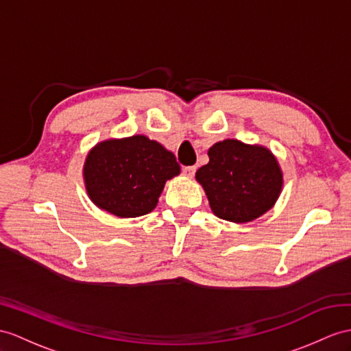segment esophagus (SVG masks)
Masks as SVG:
<instances>
[{"label":"esophagus","mask_w":351,"mask_h":351,"mask_svg":"<svg viewBox=\"0 0 351 351\" xmlns=\"http://www.w3.org/2000/svg\"><path fill=\"white\" fill-rule=\"evenodd\" d=\"M195 173H196V167L195 165H192V167H184L183 168V174L184 176H187V177H193L195 176Z\"/></svg>","instance_id":"34e87169"}]
</instances>
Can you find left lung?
<instances>
[{
    "mask_svg": "<svg viewBox=\"0 0 351 351\" xmlns=\"http://www.w3.org/2000/svg\"><path fill=\"white\" fill-rule=\"evenodd\" d=\"M208 164L196 171V180L217 217L244 223L274 205L283 176L268 149L225 140L208 150Z\"/></svg>",
    "mask_w": 351,
    "mask_h": 351,
    "instance_id": "obj_1",
    "label": "left lung"
}]
</instances>
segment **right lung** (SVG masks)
<instances>
[{
  "label": "right lung",
  "instance_id": "obj_1",
  "mask_svg": "<svg viewBox=\"0 0 351 351\" xmlns=\"http://www.w3.org/2000/svg\"><path fill=\"white\" fill-rule=\"evenodd\" d=\"M178 173L173 153L144 135L97 144L83 169L89 198L117 217L147 215L165 182Z\"/></svg>",
  "mask_w": 351,
  "mask_h": 351
}]
</instances>
